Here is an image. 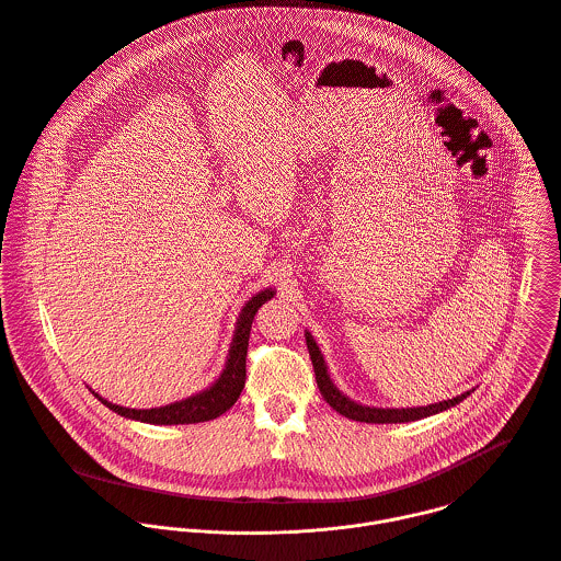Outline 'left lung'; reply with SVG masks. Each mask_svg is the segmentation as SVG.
Returning <instances> with one entry per match:
<instances>
[{
  "label": "left lung",
  "mask_w": 561,
  "mask_h": 561,
  "mask_svg": "<svg viewBox=\"0 0 561 561\" xmlns=\"http://www.w3.org/2000/svg\"><path fill=\"white\" fill-rule=\"evenodd\" d=\"M306 345H308L310 360H312V367H314L317 388H319L323 401L334 412H339L341 416L358 421V423H412V421H421V419L440 414V412H445L449 408H456L460 401H465L473 392V390H469V392H465L460 397H454V399L440 401V403H432V405H425V408H371V405H363V403H356L350 397H345L332 383L328 365L323 360V354H321L317 341L312 339V334L308 330H306Z\"/></svg>",
  "instance_id": "1"
}]
</instances>
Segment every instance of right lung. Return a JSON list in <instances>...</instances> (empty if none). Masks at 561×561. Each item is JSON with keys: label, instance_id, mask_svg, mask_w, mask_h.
<instances>
[{"label": "right lung", "instance_id": "right-lung-1", "mask_svg": "<svg viewBox=\"0 0 561 561\" xmlns=\"http://www.w3.org/2000/svg\"><path fill=\"white\" fill-rule=\"evenodd\" d=\"M275 297V288H264L257 295H253L240 310V317L236 321V332L231 339V347L227 354L225 369L220 371V377L203 392L186 397L182 401L162 405V408H151V410H131L123 405H114L99 397L92 388V394L112 412L129 419V421H140L149 425H194V423H207L218 416H222L227 410L236 405L244 390L247 381V350H249V336H251V323L257 314V310Z\"/></svg>", "mask_w": 561, "mask_h": 561}]
</instances>
